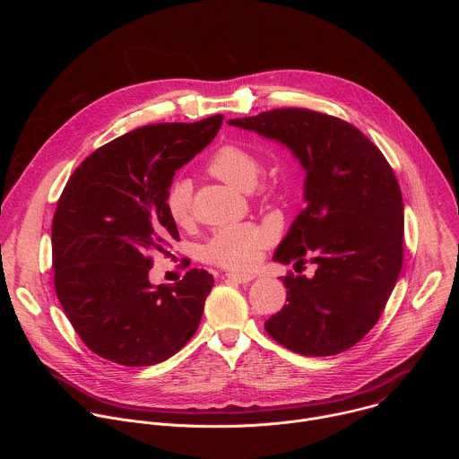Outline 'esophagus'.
<instances>
[{
	"label": "esophagus",
	"instance_id": "1",
	"mask_svg": "<svg viewBox=\"0 0 459 459\" xmlns=\"http://www.w3.org/2000/svg\"><path fill=\"white\" fill-rule=\"evenodd\" d=\"M225 278L230 281H236V283H250L254 280L252 274H241V273H229V274H225Z\"/></svg>",
	"mask_w": 459,
	"mask_h": 459
}]
</instances>
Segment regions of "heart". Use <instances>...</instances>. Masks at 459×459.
I'll list each match as a JSON object with an SVG mask.
<instances>
[{
	"instance_id": "heart-1",
	"label": "heart",
	"mask_w": 459,
	"mask_h": 459,
	"mask_svg": "<svg viewBox=\"0 0 459 459\" xmlns=\"http://www.w3.org/2000/svg\"><path fill=\"white\" fill-rule=\"evenodd\" d=\"M207 170L238 188H250L261 170L259 158L247 147L238 143L221 145L207 161ZM276 183L273 179L261 185V192L273 194ZM165 207L170 220L178 227L192 223V186L186 179H174L165 194ZM271 243V232L254 223L227 225L218 229L204 247V257L212 265L223 269H248L259 252Z\"/></svg>"
}]
</instances>
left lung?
Returning <instances> with one entry per match:
<instances>
[{"label":"left lung","mask_w":459,"mask_h":459,"mask_svg":"<svg viewBox=\"0 0 459 459\" xmlns=\"http://www.w3.org/2000/svg\"><path fill=\"white\" fill-rule=\"evenodd\" d=\"M229 125L285 143L307 170L305 209L274 252L316 264L283 276L287 301L267 334L303 356H334L367 336L403 267V198L381 151L359 128L310 108H273Z\"/></svg>","instance_id":"8db88e82"}]
</instances>
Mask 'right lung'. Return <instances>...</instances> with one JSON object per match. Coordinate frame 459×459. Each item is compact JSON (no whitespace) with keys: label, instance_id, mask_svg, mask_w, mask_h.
<instances>
[{"label":"right lung","instance_id":"1","mask_svg":"<svg viewBox=\"0 0 459 459\" xmlns=\"http://www.w3.org/2000/svg\"><path fill=\"white\" fill-rule=\"evenodd\" d=\"M223 114L154 123L105 143L65 185L52 220L56 296L100 358L149 367L198 331L212 274L190 269L172 287L149 281L152 254L179 241L165 207L174 172L218 134Z\"/></svg>","mask_w":459,"mask_h":459}]
</instances>
